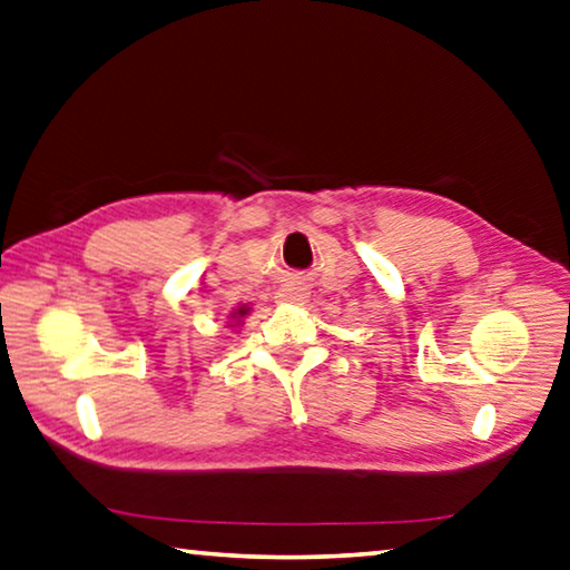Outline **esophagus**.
Here are the masks:
<instances>
[{
  "label": "esophagus",
  "mask_w": 570,
  "mask_h": 570,
  "mask_svg": "<svg viewBox=\"0 0 570 570\" xmlns=\"http://www.w3.org/2000/svg\"><path fill=\"white\" fill-rule=\"evenodd\" d=\"M312 292L304 284H286L276 292V302L278 304H306Z\"/></svg>",
  "instance_id": "esophagus-1"
}]
</instances>
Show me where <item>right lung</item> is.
Segmentation results:
<instances>
[{
	"label": "right lung",
	"mask_w": 570,
	"mask_h": 570,
	"mask_svg": "<svg viewBox=\"0 0 570 570\" xmlns=\"http://www.w3.org/2000/svg\"><path fill=\"white\" fill-rule=\"evenodd\" d=\"M246 312H249V308H244V306H242V308H239V312H236V314H239V316H244ZM236 314H234V316H236Z\"/></svg>",
	"instance_id": "obj_1"
}]
</instances>
